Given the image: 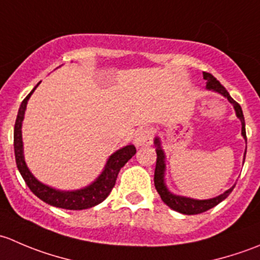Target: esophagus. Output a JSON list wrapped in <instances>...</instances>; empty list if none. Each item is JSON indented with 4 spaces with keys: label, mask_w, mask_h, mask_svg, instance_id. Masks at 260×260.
<instances>
[{
    "label": "esophagus",
    "mask_w": 260,
    "mask_h": 260,
    "mask_svg": "<svg viewBox=\"0 0 260 260\" xmlns=\"http://www.w3.org/2000/svg\"><path fill=\"white\" fill-rule=\"evenodd\" d=\"M152 137H153V132H152L151 128H148V127L141 128V129H138L137 132H136L133 142H135V145L137 147L151 145Z\"/></svg>",
    "instance_id": "esophagus-1"
}]
</instances>
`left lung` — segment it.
Segmentation results:
<instances>
[{"label": "left lung", "mask_w": 260, "mask_h": 260, "mask_svg": "<svg viewBox=\"0 0 260 260\" xmlns=\"http://www.w3.org/2000/svg\"><path fill=\"white\" fill-rule=\"evenodd\" d=\"M204 79L206 80V88L209 90H214L216 93L221 94L222 96L228 99L230 103L233 104L235 109V113H237V117L239 118L240 122H242V136L244 137L246 142V133H245V120H244V115L242 107L234 101V99L230 96V94L228 93L226 89L220 84V81L216 79L215 77H212L210 73H203ZM154 145H156V153H157V159H156V169H154V186H156L157 192L161 196L162 201L166 204L169 208H171L172 210L179 211L181 214L185 215H196L201 214V212L208 211L209 209L214 208L217 204L221 203L222 200L228 198L230 195L233 190H234L235 185L233 187H230L229 190L225 191L221 195L216 196V198L208 199V200H195V199L185 198V196H179L175 195V193L170 192L169 188H167L166 183H165V170H166V164H165V152L161 147V141H159L158 137L154 138ZM246 153V149H245ZM244 158H245V154H244Z\"/></svg>", "instance_id": "obj_1"}]
</instances>
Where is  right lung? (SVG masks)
<instances>
[{"mask_svg":"<svg viewBox=\"0 0 260 260\" xmlns=\"http://www.w3.org/2000/svg\"><path fill=\"white\" fill-rule=\"evenodd\" d=\"M38 85L22 101L20 109H18L16 123H15L14 148L18 171H20L21 176L25 180L28 188L40 200L49 204V205L67 209V210H83V209L93 208V206L98 205V204H101L102 201L108 198L112 188L114 187L115 180H117L120 169L136 154V147L129 145L115 151L112 156H109L103 172L99 175L98 179L89 186H86V187L80 188V190L60 191L56 190V188L50 187L48 185H44L43 182L35 179V176L31 174L30 170L26 166L25 158H23L22 133H21V127H22V120L23 115H25L26 106H27V101L30 99L31 94L38 88Z\"/></svg>","mask_w":260,"mask_h":260,"instance_id":"1","label":"right lung"}]
</instances>
